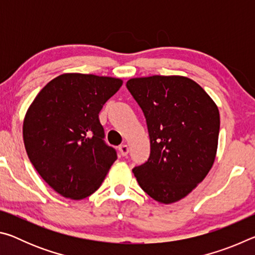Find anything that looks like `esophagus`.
Instances as JSON below:
<instances>
[{
    "instance_id": "1",
    "label": "esophagus",
    "mask_w": 255,
    "mask_h": 255,
    "mask_svg": "<svg viewBox=\"0 0 255 255\" xmlns=\"http://www.w3.org/2000/svg\"><path fill=\"white\" fill-rule=\"evenodd\" d=\"M128 152H129V148H128L127 145L119 146V153L122 154V156H126V155L128 154Z\"/></svg>"
}]
</instances>
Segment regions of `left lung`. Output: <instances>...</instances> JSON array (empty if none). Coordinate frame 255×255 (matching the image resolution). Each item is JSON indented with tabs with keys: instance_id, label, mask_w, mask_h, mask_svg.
<instances>
[{
	"instance_id": "8db88e82",
	"label": "left lung",
	"mask_w": 255,
	"mask_h": 255,
	"mask_svg": "<svg viewBox=\"0 0 255 255\" xmlns=\"http://www.w3.org/2000/svg\"><path fill=\"white\" fill-rule=\"evenodd\" d=\"M144 112L150 154L133 167L140 188L161 204L187 197L215 162L219 111L213 99L191 79L153 75L127 81Z\"/></svg>"
}]
</instances>
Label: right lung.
<instances>
[{
  "mask_svg": "<svg viewBox=\"0 0 255 255\" xmlns=\"http://www.w3.org/2000/svg\"><path fill=\"white\" fill-rule=\"evenodd\" d=\"M122 85L116 77L65 73L47 83L28 108L22 128L28 157L60 196H91L117 159L103 141L99 112Z\"/></svg>",
  "mask_w": 255,
  "mask_h": 255,
  "instance_id": "obj_1",
  "label": "right lung"
}]
</instances>
